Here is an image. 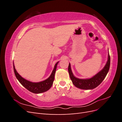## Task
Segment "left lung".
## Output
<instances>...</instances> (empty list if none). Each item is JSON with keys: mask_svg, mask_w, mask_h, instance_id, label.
<instances>
[{"mask_svg": "<svg viewBox=\"0 0 122 122\" xmlns=\"http://www.w3.org/2000/svg\"><path fill=\"white\" fill-rule=\"evenodd\" d=\"M110 63V58L108 52L107 61L105 66L100 71L91 78L87 79H80L73 75L71 68V64L69 63L68 72L72 83L77 88L82 90H93L97 87L104 79L109 71Z\"/></svg>", "mask_w": 122, "mask_h": 122, "instance_id": "8db88e82", "label": "left lung"}]
</instances>
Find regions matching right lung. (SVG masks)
I'll list each match as a JSON object with an SVG mask.
<instances>
[{
    "label": "right lung",
    "instance_id": "add662e5",
    "mask_svg": "<svg viewBox=\"0 0 122 122\" xmlns=\"http://www.w3.org/2000/svg\"><path fill=\"white\" fill-rule=\"evenodd\" d=\"M58 62L59 61L57 62L55 64L54 69L52 73H51L50 76L47 79L42 81L38 82H33L23 78L16 71L13 61V67L15 75L17 79L20 82V83L29 91L35 94H40L44 93V92H45L48 90H49L52 86L54 79L55 71H56V67Z\"/></svg>",
    "mask_w": 122,
    "mask_h": 122
}]
</instances>
